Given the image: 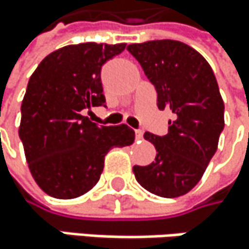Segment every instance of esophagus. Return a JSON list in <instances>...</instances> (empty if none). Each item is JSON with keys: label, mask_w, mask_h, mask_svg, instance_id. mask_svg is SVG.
Wrapping results in <instances>:
<instances>
[{"label": "esophagus", "mask_w": 249, "mask_h": 249, "mask_svg": "<svg viewBox=\"0 0 249 249\" xmlns=\"http://www.w3.org/2000/svg\"><path fill=\"white\" fill-rule=\"evenodd\" d=\"M143 137V131L142 130H136V139H142Z\"/></svg>", "instance_id": "obj_1"}]
</instances>
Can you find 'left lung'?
<instances>
[{"mask_svg": "<svg viewBox=\"0 0 249 249\" xmlns=\"http://www.w3.org/2000/svg\"><path fill=\"white\" fill-rule=\"evenodd\" d=\"M127 50L153 84L159 110L174 113L167 136L144 133L156 158L146 167L134 165L136 180L158 196H181L204 176L224 128V103L215 75L196 50L180 41L156 39Z\"/></svg>", "mask_w": 249, "mask_h": 249, "instance_id": "8db88e82", "label": "left lung"}]
</instances>
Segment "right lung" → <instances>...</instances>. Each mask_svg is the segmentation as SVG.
<instances>
[{
    "label": "right lung",
    "instance_id": "1",
    "mask_svg": "<svg viewBox=\"0 0 249 249\" xmlns=\"http://www.w3.org/2000/svg\"><path fill=\"white\" fill-rule=\"evenodd\" d=\"M125 44L85 42L48 54L29 78L19 137L36 184L53 198L73 199L91 190L112 147L130 146L134 131L103 127L82 115L105 106L102 66Z\"/></svg>",
    "mask_w": 249,
    "mask_h": 249
}]
</instances>
